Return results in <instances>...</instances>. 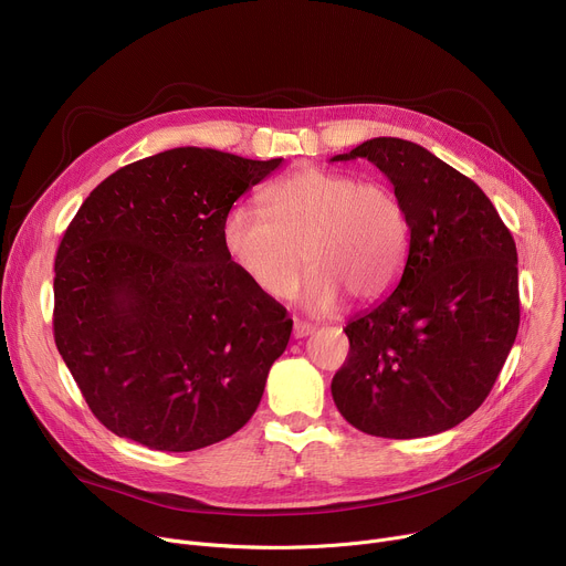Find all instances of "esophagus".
I'll use <instances>...</instances> for the list:
<instances>
[{"mask_svg": "<svg viewBox=\"0 0 566 566\" xmlns=\"http://www.w3.org/2000/svg\"><path fill=\"white\" fill-rule=\"evenodd\" d=\"M313 334V327L306 325V322H295L293 325V338H306Z\"/></svg>", "mask_w": 566, "mask_h": 566, "instance_id": "obj_1", "label": "esophagus"}]
</instances>
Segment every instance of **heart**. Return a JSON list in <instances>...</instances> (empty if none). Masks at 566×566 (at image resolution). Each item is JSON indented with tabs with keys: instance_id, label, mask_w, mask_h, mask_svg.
Returning a JSON list of instances; mask_svg holds the SVG:
<instances>
[{
	"instance_id": "b5f03b06",
	"label": "heart",
	"mask_w": 566,
	"mask_h": 566,
	"mask_svg": "<svg viewBox=\"0 0 566 566\" xmlns=\"http://www.w3.org/2000/svg\"><path fill=\"white\" fill-rule=\"evenodd\" d=\"M260 201L262 212L230 208L219 237L226 260L266 297H291L306 264L308 311H332L343 297L371 304L408 264L410 217L385 184L304 166L271 184Z\"/></svg>"
}]
</instances>
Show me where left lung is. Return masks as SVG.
Masks as SVG:
<instances>
[{"mask_svg": "<svg viewBox=\"0 0 566 566\" xmlns=\"http://www.w3.org/2000/svg\"><path fill=\"white\" fill-rule=\"evenodd\" d=\"M367 158L410 217L396 289L345 334L332 380L340 415L385 439L432 437L468 419L493 389L520 327L517 249L481 188L426 147L378 136L332 160Z\"/></svg>", "mask_w": 566, "mask_h": 566, "instance_id": "left-lung-1", "label": "left lung"}]
</instances>
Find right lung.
<instances>
[{
	"label": "right lung",
	"instance_id": "add662e5",
	"mask_svg": "<svg viewBox=\"0 0 566 566\" xmlns=\"http://www.w3.org/2000/svg\"><path fill=\"white\" fill-rule=\"evenodd\" d=\"M280 166L166 149L107 177L69 223L53 336L114 434L190 452L255 415L293 319L226 260L219 230L232 203Z\"/></svg>",
	"mask_w": 566,
	"mask_h": 566
}]
</instances>
